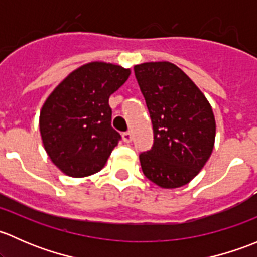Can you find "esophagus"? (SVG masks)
<instances>
[{
    "label": "esophagus",
    "mask_w": 257,
    "mask_h": 257,
    "mask_svg": "<svg viewBox=\"0 0 257 257\" xmlns=\"http://www.w3.org/2000/svg\"><path fill=\"white\" fill-rule=\"evenodd\" d=\"M121 137H123V141L125 142V143H131L132 139H133V136H132L131 132H124V133L121 134Z\"/></svg>",
    "instance_id": "esophagus-1"
}]
</instances>
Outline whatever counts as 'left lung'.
Listing matches in <instances>:
<instances>
[{
  "mask_svg": "<svg viewBox=\"0 0 257 257\" xmlns=\"http://www.w3.org/2000/svg\"><path fill=\"white\" fill-rule=\"evenodd\" d=\"M154 133L150 150L139 154L144 175L164 189L186 185L211 155L215 118L208 99L170 62L134 66Z\"/></svg>",
  "mask_w": 257,
  "mask_h": 257,
  "instance_id": "left-lung-1",
  "label": "left lung"
}]
</instances>
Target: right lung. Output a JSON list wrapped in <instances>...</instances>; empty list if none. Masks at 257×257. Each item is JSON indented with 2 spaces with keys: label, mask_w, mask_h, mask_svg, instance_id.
Here are the masks:
<instances>
[{
  "label": "right lung",
  "mask_w": 257,
  "mask_h": 257,
  "mask_svg": "<svg viewBox=\"0 0 257 257\" xmlns=\"http://www.w3.org/2000/svg\"><path fill=\"white\" fill-rule=\"evenodd\" d=\"M131 71L90 62L64 78L51 93L40 115L48 157L64 174L83 178L98 173L121 137L112 126L109 97Z\"/></svg>",
  "instance_id": "right-lung-1"
}]
</instances>
